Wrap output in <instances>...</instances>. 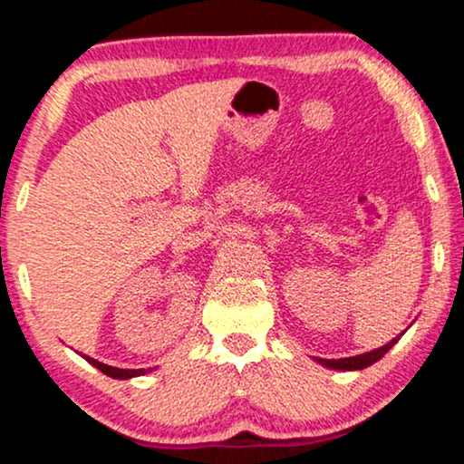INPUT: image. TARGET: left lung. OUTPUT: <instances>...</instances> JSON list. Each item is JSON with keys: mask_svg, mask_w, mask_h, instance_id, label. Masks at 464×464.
Here are the masks:
<instances>
[{"mask_svg": "<svg viewBox=\"0 0 464 464\" xmlns=\"http://www.w3.org/2000/svg\"><path fill=\"white\" fill-rule=\"evenodd\" d=\"M400 335L393 337L390 344L376 348V351H372V353H363V354H357V357H344V359H318V363L327 365V368H331V370H363V368H368V365L379 362L382 354L390 351V348L400 340Z\"/></svg>", "mask_w": 464, "mask_h": 464, "instance_id": "obj_1", "label": "left lung"}]
</instances>
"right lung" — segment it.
I'll return each mask as SVG.
<instances>
[{"instance_id": "add662e5", "label": "right lung", "mask_w": 464, "mask_h": 464, "mask_svg": "<svg viewBox=\"0 0 464 464\" xmlns=\"http://www.w3.org/2000/svg\"><path fill=\"white\" fill-rule=\"evenodd\" d=\"M85 357V354H83ZM88 359L90 363L94 365V368H99L102 374H107V376H111V379H133V376H141V374H146V372H152V368H148V370H120V368H113V365H107V363H101V362H96V359H92V357H85Z\"/></svg>"}]
</instances>
